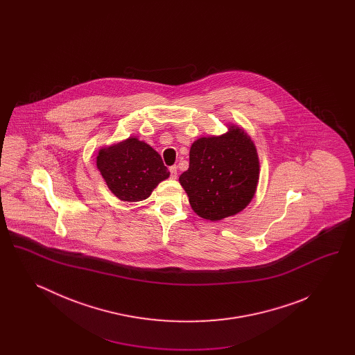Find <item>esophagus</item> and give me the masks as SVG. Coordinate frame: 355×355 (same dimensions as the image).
Segmentation results:
<instances>
[{"label":"esophagus","mask_w":355,"mask_h":355,"mask_svg":"<svg viewBox=\"0 0 355 355\" xmlns=\"http://www.w3.org/2000/svg\"><path fill=\"white\" fill-rule=\"evenodd\" d=\"M169 170L170 178H171V180H175V178H177V174H178V168H177V166H171Z\"/></svg>","instance_id":"1"}]
</instances>
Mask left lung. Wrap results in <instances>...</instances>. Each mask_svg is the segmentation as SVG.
<instances>
[{
	"label": "left lung",
	"mask_w": 355,
	"mask_h": 355,
	"mask_svg": "<svg viewBox=\"0 0 355 355\" xmlns=\"http://www.w3.org/2000/svg\"><path fill=\"white\" fill-rule=\"evenodd\" d=\"M189 159L180 184L197 216L220 220L252 202L259 180V158L253 139L242 128L232 123L225 135L196 139Z\"/></svg>",
	"instance_id": "left-lung-1"
}]
</instances>
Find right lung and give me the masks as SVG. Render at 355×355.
<instances>
[{
  "instance_id": "add662e5",
  "label": "right lung",
  "mask_w": 355,
  "mask_h": 355,
  "mask_svg": "<svg viewBox=\"0 0 355 355\" xmlns=\"http://www.w3.org/2000/svg\"><path fill=\"white\" fill-rule=\"evenodd\" d=\"M97 168L109 190L126 202L146 200L170 175L161 155L137 137L101 149L97 155Z\"/></svg>"
}]
</instances>
